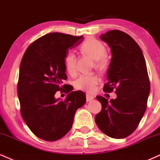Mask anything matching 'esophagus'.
<instances>
[{
  "label": "esophagus",
  "mask_w": 160,
  "mask_h": 160,
  "mask_svg": "<svg viewBox=\"0 0 160 160\" xmlns=\"http://www.w3.org/2000/svg\"><path fill=\"white\" fill-rule=\"evenodd\" d=\"M93 99H94V97H93V96L88 95V94L86 95V100H87V102H90V101L93 100Z\"/></svg>",
  "instance_id": "obj_1"
}]
</instances>
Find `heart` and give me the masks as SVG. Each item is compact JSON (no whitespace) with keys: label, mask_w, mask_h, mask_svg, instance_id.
Wrapping results in <instances>:
<instances>
[{"label":"heart","mask_w":160,"mask_h":160,"mask_svg":"<svg viewBox=\"0 0 160 160\" xmlns=\"http://www.w3.org/2000/svg\"><path fill=\"white\" fill-rule=\"evenodd\" d=\"M82 53L88 54L95 60V66L99 69H104L107 64L106 48L104 44L97 39H88L82 43L80 47ZM76 59L72 52L66 55L64 65L67 72L70 75L76 72ZM99 82V77L95 74H85L81 76L76 82L77 89L91 93L95 90V87Z\"/></svg>","instance_id":"obj_1"}]
</instances>
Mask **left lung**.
Wrapping results in <instances>:
<instances>
[{
	"label": "left lung",
	"mask_w": 160,
	"mask_h": 160,
	"mask_svg": "<svg viewBox=\"0 0 160 160\" xmlns=\"http://www.w3.org/2000/svg\"><path fill=\"white\" fill-rule=\"evenodd\" d=\"M111 48L112 59L103 91L115 89L117 98L97 96L102 110L96 115L97 127L113 138H123L136 130L143 117L150 93V80L143 53L129 34L112 30L100 36Z\"/></svg>",
	"instance_id": "obj_1"
}]
</instances>
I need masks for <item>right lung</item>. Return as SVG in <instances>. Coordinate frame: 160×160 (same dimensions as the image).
<instances>
[{
  "mask_svg": "<svg viewBox=\"0 0 160 160\" xmlns=\"http://www.w3.org/2000/svg\"><path fill=\"white\" fill-rule=\"evenodd\" d=\"M82 40V36L48 33L32 42L22 57L17 88L21 114L41 139L53 142L64 136L77 109L86 102L84 92L72 91L63 84L67 79L66 55ZM57 91L68 93L64 101L54 98Z\"/></svg>",
  "mask_w": 160,
  "mask_h": 160,
  "instance_id": "obj_1",
  "label": "right lung"
}]
</instances>
